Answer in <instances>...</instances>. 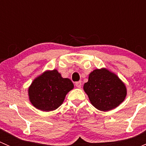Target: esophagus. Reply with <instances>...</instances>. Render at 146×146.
Returning a JSON list of instances; mask_svg holds the SVG:
<instances>
[{"label": "esophagus", "mask_w": 146, "mask_h": 146, "mask_svg": "<svg viewBox=\"0 0 146 146\" xmlns=\"http://www.w3.org/2000/svg\"><path fill=\"white\" fill-rule=\"evenodd\" d=\"M75 85H76V86L77 87V88H81V85H82L81 81L76 82V84H75Z\"/></svg>", "instance_id": "esophagus-1"}]
</instances>
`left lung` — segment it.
I'll return each mask as SVG.
<instances>
[{"instance_id": "1", "label": "left lung", "mask_w": 146, "mask_h": 146, "mask_svg": "<svg viewBox=\"0 0 146 146\" xmlns=\"http://www.w3.org/2000/svg\"><path fill=\"white\" fill-rule=\"evenodd\" d=\"M84 91L91 104L100 111L118 107L126 96V88L118 76L106 68L95 69L84 84Z\"/></svg>"}]
</instances>
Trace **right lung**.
I'll return each instance as SVG.
<instances>
[{"label":"right lung","mask_w":146,"mask_h":146,"mask_svg":"<svg viewBox=\"0 0 146 146\" xmlns=\"http://www.w3.org/2000/svg\"><path fill=\"white\" fill-rule=\"evenodd\" d=\"M73 87L71 80L61 77L57 70H47L35 78L29 86V101L38 110L53 111L62 104L66 94Z\"/></svg>","instance_id":"1"}]
</instances>
